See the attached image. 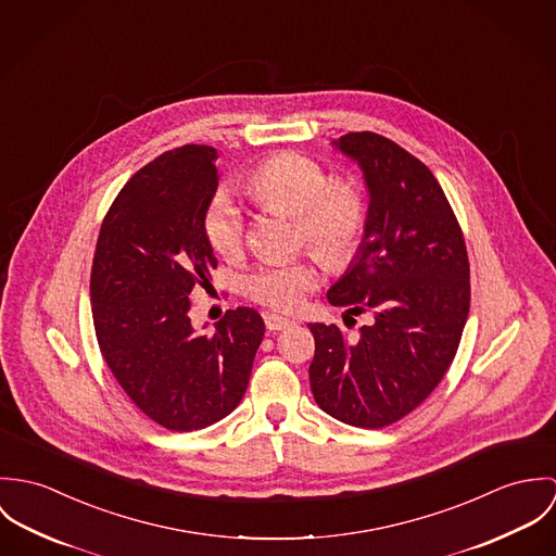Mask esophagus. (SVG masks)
Listing matches in <instances>:
<instances>
[{"label":"esophagus","instance_id":"esophagus-1","mask_svg":"<svg viewBox=\"0 0 556 556\" xmlns=\"http://www.w3.org/2000/svg\"><path fill=\"white\" fill-rule=\"evenodd\" d=\"M264 324H266V328L268 330H283V328H288L292 321L288 319V317H281V315H277V313H264Z\"/></svg>","mask_w":556,"mask_h":556}]
</instances>
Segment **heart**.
Here are the masks:
<instances>
[{
    "label": "heart",
    "mask_w": 556,
    "mask_h": 556,
    "mask_svg": "<svg viewBox=\"0 0 556 556\" xmlns=\"http://www.w3.org/2000/svg\"><path fill=\"white\" fill-rule=\"evenodd\" d=\"M249 195L264 208L296 215L299 235L328 264H345L361 245L367 226V198L350 179H330L313 157L283 151L260 162L245 179ZM204 232L219 255L241 257L248 224L228 191L208 204ZM319 286V270L308 260L266 262L245 281L249 299L277 311H296Z\"/></svg>",
    "instance_id": "heart-1"
}]
</instances>
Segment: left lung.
I'll list each match as a JSON object with an SVG mask.
<instances>
[{"mask_svg":"<svg viewBox=\"0 0 556 556\" xmlns=\"http://www.w3.org/2000/svg\"><path fill=\"white\" fill-rule=\"evenodd\" d=\"M369 189L363 243L328 303L370 313L358 337L308 324L313 399L361 429L414 412L450 369L469 315V260L456 215L431 170L396 142L352 131L332 142Z\"/></svg>","mask_w":556,"mask_h":556,"instance_id":"8db88e82","label":"left lung"}]
</instances>
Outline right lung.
<instances>
[{
    "label": "right lung",
    "mask_w": 556,
    "mask_h": 556,
    "mask_svg": "<svg viewBox=\"0 0 556 556\" xmlns=\"http://www.w3.org/2000/svg\"><path fill=\"white\" fill-rule=\"evenodd\" d=\"M217 151L184 144L140 168L111 204L91 266L100 352L131 403L168 431H198L237 409L264 337L255 308L195 332L191 290L217 266L204 217Z\"/></svg>",
    "instance_id": "obj_1"
}]
</instances>
